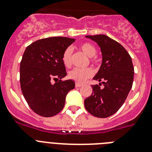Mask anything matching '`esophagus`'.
<instances>
[{
	"mask_svg": "<svg viewBox=\"0 0 152 152\" xmlns=\"http://www.w3.org/2000/svg\"><path fill=\"white\" fill-rule=\"evenodd\" d=\"M81 86H82V83H77V82H76V83H75V87H81Z\"/></svg>",
	"mask_w": 152,
	"mask_h": 152,
	"instance_id": "34e87169",
	"label": "esophagus"
}]
</instances>
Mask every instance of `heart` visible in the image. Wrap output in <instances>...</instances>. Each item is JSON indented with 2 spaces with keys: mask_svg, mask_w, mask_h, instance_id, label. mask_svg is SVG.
Wrapping results in <instances>:
<instances>
[{
  "mask_svg": "<svg viewBox=\"0 0 152 152\" xmlns=\"http://www.w3.org/2000/svg\"><path fill=\"white\" fill-rule=\"evenodd\" d=\"M80 49L84 53L89 57H90V60L93 63L96 62V59L93 58V56L96 54V49L93 44L85 43L80 45ZM62 63L65 67H70L72 64V49L71 47L68 48L64 51L63 55L62 57ZM93 71L90 68L87 69H72L69 73V77L70 79L75 80L77 82H84L87 79L90 78L93 76Z\"/></svg>",
  "mask_w": 152,
  "mask_h": 152,
  "instance_id": "1",
  "label": "heart"
}]
</instances>
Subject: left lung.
<instances>
[{"instance_id":"left-lung-1","label":"left lung","mask_w":152,"mask_h":152,"mask_svg":"<svg viewBox=\"0 0 152 152\" xmlns=\"http://www.w3.org/2000/svg\"><path fill=\"white\" fill-rule=\"evenodd\" d=\"M86 37L99 46L102 62L93 77L102 83L92 86L93 93L85 99L84 106L93 116L108 118L119 110L131 90L134 75L132 59L121 44L105 34ZM102 83L103 88L101 87Z\"/></svg>"}]
</instances>
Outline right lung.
I'll list each match as a JSON object with an SVG mask.
<instances>
[{"label":"right lung","mask_w":152,"mask_h":152,"mask_svg":"<svg viewBox=\"0 0 152 152\" xmlns=\"http://www.w3.org/2000/svg\"><path fill=\"white\" fill-rule=\"evenodd\" d=\"M75 41L65 37H47L26 47L20 62L21 90L37 115L48 118L59 113L67 93L75 88L74 80H61L67 75L62 55Z\"/></svg>","instance_id":"right-lung-1"}]
</instances>
